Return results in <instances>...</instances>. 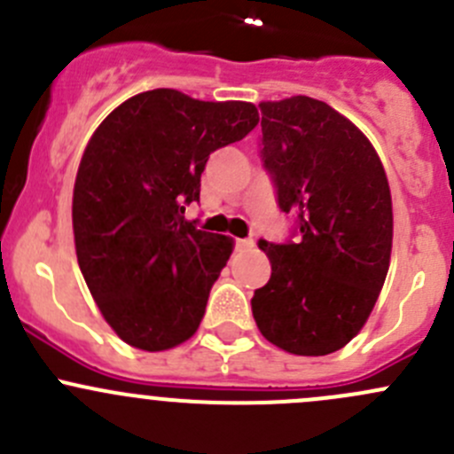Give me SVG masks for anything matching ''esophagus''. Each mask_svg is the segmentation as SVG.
<instances>
[{"mask_svg":"<svg viewBox=\"0 0 454 454\" xmlns=\"http://www.w3.org/2000/svg\"><path fill=\"white\" fill-rule=\"evenodd\" d=\"M254 246L253 239H235V250H250Z\"/></svg>","mask_w":454,"mask_h":454,"instance_id":"34e87169","label":"esophagus"}]
</instances>
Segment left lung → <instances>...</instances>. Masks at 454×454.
I'll return each mask as SVG.
<instances>
[{"instance_id":"1","label":"left lung","mask_w":454,"mask_h":454,"mask_svg":"<svg viewBox=\"0 0 454 454\" xmlns=\"http://www.w3.org/2000/svg\"><path fill=\"white\" fill-rule=\"evenodd\" d=\"M259 153L294 241H259L272 274L254 290L265 340L296 356L342 349L367 323L388 272L393 208L367 136L309 96L261 103Z\"/></svg>"}]
</instances>
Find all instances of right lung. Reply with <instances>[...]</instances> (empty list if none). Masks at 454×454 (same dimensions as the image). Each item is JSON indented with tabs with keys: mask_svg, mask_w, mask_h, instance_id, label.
<instances>
[{
	"mask_svg": "<svg viewBox=\"0 0 454 454\" xmlns=\"http://www.w3.org/2000/svg\"><path fill=\"white\" fill-rule=\"evenodd\" d=\"M256 122L253 103L151 90L118 105L87 142L72 198L76 256L127 345L164 351L198 332L232 239L200 231L184 208L200 201L208 155Z\"/></svg>",
	"mask_w": 454,
	"mask_h": 454,
	"instance_id": "obj_1",
	"label": "right lung"
}]
</instances>
